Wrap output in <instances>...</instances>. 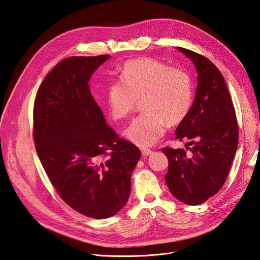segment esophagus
Instances as JSON below:
<instances>
[{
  "instance_id": "esophagus-1",
  "label": "esophagus",
  "mask_w": 260,
  "mask_h": 260,
  "mask_svg": "<svg viewBox=\"0 0 260 260\" xmlns=\"http://www.w3.org/2000/svg\"><path fill=\"white\" fill-rule=\"evenodd\" d=\"M141 151H142L143 155H149L150 153H152V150L147 149V148H143V149H141Z\"/></svg>"
}]
</instances>
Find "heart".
<instances>
[{"mask_svg":"<svg viewBox=\"0 0 260 260\" xmlns=\"http://www.w3.org/2000/svg\"><path fill=\"white\" fill-rule=\"evenodd\" d=\"M120 81L111 82L106 102L113 119L129 116L138 100L144 113L124 129L123 136L139 147H149L158 142L166 122L178 124L192 108L194 85L183 68L151 57L131 59L120 68Z\"/></svg>","mask_w":260,"mask_h":260,"instance_id":"1","label":"heart"}]
</instances>
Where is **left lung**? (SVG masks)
<instances>
[{"label":"left lung","instance_id":"left-lung-1","mask_svg":"<svg viewBox=\"0 0 260 260\" xmlns=\"http://www.w3.org/2000/svg\"><path fill=\"white\" fill-rule=\"evenodd\" d=\"M177 49L193 61L199 76L192 108L175 131L176 139L190 141L185 144L189 152L162 148L169 159L165 182L178 201L195 206L223 186L237 151L239 132L233 101L220 70L203 55Z\"/></svg>","mask_w":260,"mask_h":260}]
</instances>
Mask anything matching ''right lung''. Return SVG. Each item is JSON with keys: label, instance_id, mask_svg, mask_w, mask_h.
Here are the masks:
<instances>
[{"label": "right lung", "instance_id": "add662e5", "mask_svg": "<svg viewBox=\"0 0 260 260\" xmlns=\"http://www.w3.org/2000/svg\"><path fill=\"white\" fill-rule=\"evenodd\" d=\"M110 55L71 56L52 69L34 103V142L50 181L72 209L107 219L129 200L140 149L119 139L90 94Z\"/></svg>", "mask_w": 260, "mask_h": 260}]
</instances>
